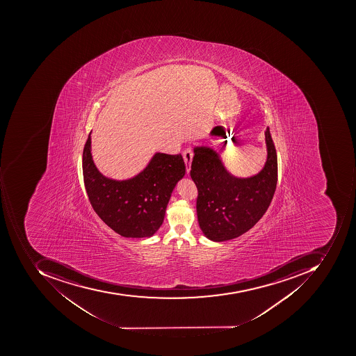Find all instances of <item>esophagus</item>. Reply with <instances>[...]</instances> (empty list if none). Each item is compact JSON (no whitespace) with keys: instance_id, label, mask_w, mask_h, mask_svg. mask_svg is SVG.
I'll list each match as a JSON object with an SVG mask.
<instances>
[{"instance_id":"esophagus-1","label":"esophagus","mask_w":356,"mask_h":356,"mask_svg":"<svg viewBox=\"0 0 356 356\" xmlns=\"http://www.w3.org/2000/svg\"><path fill=\"white\" fill-rule=\"evenodd\" d=\"M193 151L191 149H186L183 152V159L186 165V172H191V161H193Z\"/></svg>"}]
</instances>
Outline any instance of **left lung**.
I'll use <instances>...</instances> for the list:
<instances>
[{
	"instance_id": "8db88e82",
	"label": "left lung",
	"mask_w": 356,
	"mask_h": 356,
	"mask_svg": "<svg viewBox=\"0 0 356 356\" xmlns=\"http://www.w3.org/2000/svg\"><path fill=\"white\" fill-rule=\"evenodd\" d=\"M265 143L268 157L264 167L249 177L231 175L211 147H193L191 177L197 188V221L209 240L225 242L240 236L268 211L278 175L276 149L268 127Z\"/></svg>"
}]
</instances>
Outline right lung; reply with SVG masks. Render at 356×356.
<instances>
[{
  "mask_svg": "<svg viewBox=\"0 0 356 356\" xmlns=\"http://www.w3.org/2000/svg\"><path fill=\"white\" fill-rule=\"evenodd\" d=\"M84 185L96 214L114 232L142 238L155 234L165 209L186 167L183 157L155 153L147 167L131 179L118 181L99 172L91 153V133L82 159Z\"/></svg>",
  "mask_w": 356,
  "mask_h": 356,
  "instance_id": "right-lung-1",
  "label": "right lung"
}]
</instances>
